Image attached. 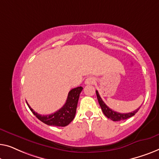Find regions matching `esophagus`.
Returning a JSON list of instances; mask_svg holds the SVG:
<instances>
[{
    "mask_svg": "<svg viewBox=\"0 0 159 159\" xmlns=\"http://www.w3.org/2000/svg\"><path fill=\"white\" fill-rule=\"evenodd\" d=\"M94 83H95V79H94V78H93V77L87 78L86 80H85V84H86V85L93 84Z\"/></svg>",
    "mask_w": 159,
    "mask_h": 159,
    "instance_id": "obj_1",
    "label": "esophagus"
}]
</instances>
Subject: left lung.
Instances as JSON below:
<instances>
[{
	"instance_id": "left-lung-1",
	"label": "left lung",
	"mask_w": 159,
	"mask_h": 159,
	"mask_svg": "<svg viewBox=\"0 0 159 159\" xmlns=\"http://www.w3.org/2000/svg\"><path fill=\"white\" fill-rule=\"evenodd\" d=\"M96 93H97L98 102H99V104L100 105V107H101L103 113L104 114V115L106 116L107 117H108L109 119L111 120L112 121H120V120H124L127 119V118L133 117V115H135V113L138 112V111L139 110L140 107H141L140 106L139 108L135 109V111H131V112L119 113V112H117V111H113L112 109L109 108V107L107 106L106 104L103 102V100L102 99L101 97L99 96V92H98V91H96Z\"/></svg>"
}]
</instances>
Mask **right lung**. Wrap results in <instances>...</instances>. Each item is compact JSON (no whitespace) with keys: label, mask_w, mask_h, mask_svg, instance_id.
<instances>
[{"label":"right lung","mask_w":159,"mask_h":159,"mask_svg":"<svg viewBox=\"0 0 159 159\" xmlns=\"http://www.w3.org/2000/svg\"><path fill=\"white\" fill-rule=\"evenodd\" d=\"M82 89L83 87L79 86L70 90L69 91L66 102L63 107L59 110L55 111V113L49 115H41L35 112L27 102L26 104L37 118L40 121L44 122V124L52 125V126L65 127L70 124V122L74 119L75 112H76L78 102H79V96Z\"/></svg>","instance_id":"right-lung-1"}]
</instances>
